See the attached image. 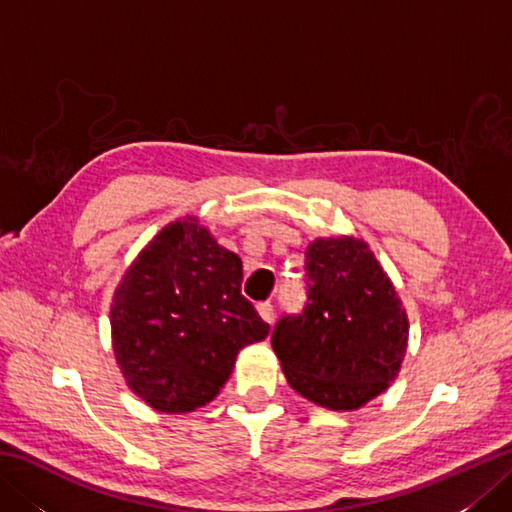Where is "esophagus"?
Here are the masks:
<instances>
[{"mask_svg":"<svg viewBox=\"0 0 512 512\" xmlns=\"http://www.w3.org/2000/svg\"><path fill=\"white\" fill-rule=\"evenodd\" d=\"M257 312H259V317H262L266 323L273 325V321H275V310H273V306H270L268 301L257 303Z\"/></svg>","mask_w":512,"mask_h":512,"instance_id":"34e87169","label":"esophagus"}]
</instances>
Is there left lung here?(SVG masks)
I'll list each match as a JSON object with an SVG mask.
<instances>
[{
	"label": "left lung",
	"mask_w": 512,
	"mask_h": 512,
	"mask_svg": "<svg viewBox=\"0 0 512 512\" xmlns=\"http://www.w3.org/2000/svg\"><path fill=\"white\" fill-rule=\"evenodd\" d=\"M308 301L275 325L270 343L288 385L332 411L383 394L407 354L409 319L385 268L354 235L306 248Z\"/></svg>",
	"instance_id": "1"
}]
</instances>
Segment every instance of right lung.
Returning <instances> with one entry per match:
<instances>
[{"instance_id": "right-lung-1", "label": "right lung", "mask_w": 512, "mask_h": 512, "mask_svg": "<svg viewBox=\"0 0 512 512\" xmlns=\"http://www.w3.org/2000/svg\"><path fill=\"white\" fill-rule=\"evenodd\" d=\"M110 325L127 387L162 413L211 402L239 350L270 330L242 295V259L193 215L169 222L129 264Z\"/></svg>"}]
</instances>
